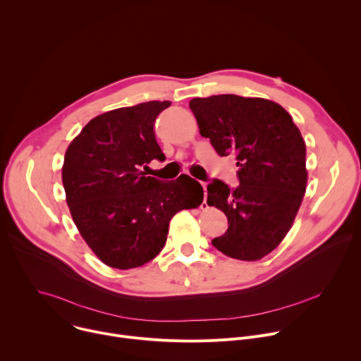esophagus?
I'll return each mask as SVG.
<instances>
[{
  "label": "esophagus",
  "mask_w": 361,
  "mask_h": 361,
  "mask_svg": "<svg viewBox=\"0 0 361 361\" xmlns=\"http://www.w3.org/2000/svg\"><path fill=\"white\" fill-rule=\"evenodd\" d=\"M201 185H202V188H204V204H205V200H207V195H205V188H207V184L201 183Z\"/></svg>",
  "instance_id": "esophagus-1"
}]
</instances>
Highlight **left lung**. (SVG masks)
I'll use <instances>...</instances> for the list:
<instances>
[{"instance_id": "8db88e82", "label": "left lung", "mask_w": 361, "mask_h": 361, "mask_svg": "<svg viewBox=\"0 0 361 361\" xmlns=\"http://www.w3.org/2000/svg\"><path fill=\"white\" fill-rule=\"evenodd\" d=\"M200 134L219 156L237 161L240 185L214 178L207 204L228 220L212 243L237 260H260L288 233L307 184L305 144L291 116L276 102L234 94L192 98Z\"/></svg>"}]
</instances>
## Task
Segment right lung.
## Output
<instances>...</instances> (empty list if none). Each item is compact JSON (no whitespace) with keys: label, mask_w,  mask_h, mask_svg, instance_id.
Here are the masks:
<instances>
[{"label":"right lung","mask_w":361,"mask_h":361,"mask_svg":"<svg viewBox=\"0 0 361 361\" xmlns=\"http://www.w3.org/2000/svg\"><path fill=\"white\" fill-rule=\"evenodd\" d=\"M171 106L148 101L92 118L67 148L63 184L73 220L98 259L114 269L140 267L166 244L176 213L202 202L188 176L163 181L142 167L164 161L154 121Z\"/></svg>","instance_id":"obj_1"}]
</instances>
